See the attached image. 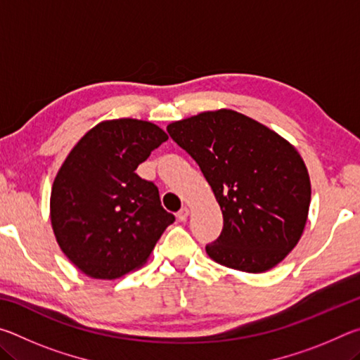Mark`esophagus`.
<instances>
[{
  "label": "esophagus",
  "mask_w": 360,
  "mask_h": 360,
  "mask_svg": "<svg viewBox=\"0 0 360 360\" xmlns=\"http://www.w3.org/2000/svg\"><path fill=\"white\" fill-rule=\"evenodd\" d=\"M188 214H191V210H188L187 206H184V208H182V210L178 212V219H179L181 222H186Z\"/></svg>",
  "instance_id": "1"
}]
</instances>
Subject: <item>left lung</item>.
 <instances>
[{"instance_id": "left-lung-1", "label": "left lung", "mask_w": 360, "mask_h": 360, "mask_svg": "<svg viewBox=\"0 0 360 360\" xmlns=\"http://www.w3.org/2000/svg\"><path fill=\"white\" fill-rule=\"evenodd\" d=\"M167 130L198 163L221 206L224 227L206 246L210 257L246 273L276 266L300 240L311 202L294 146L231 109L200 112Z\"/></svg>"}]
</instances>
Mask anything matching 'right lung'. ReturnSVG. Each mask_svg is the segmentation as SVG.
<instances>
[{
	"instance_id": "right-lung-1",
	"label": "right lung",
	"mask_w": 360,
	"mask_h": 360,
	"mask_svg": "<svg viewBox=\"0 0 360 360\" xmlns=\"http://www.w3.org/2000/svg\"><path fill=\"white\" fill-rule=\"evenodd\" d=\"M167 139L152 122L105 120L65 158L52 186L51 222L60 249L84 275L115 279L143 266L174 222L157 186L135 173Z\"/></svg>"
}]
</instances>
